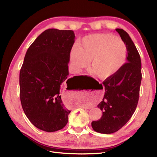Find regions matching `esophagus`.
Here are the masks:
<instances>
[{"label":"esophagus","mask_w":157,"mask_h":157,"mask_svg":"<svg viewBox=\"0 0 157 157\" xmlns=\"http://www.w3.org/2000/svg\"><path fill=\"white\" fill-rule=\"evenodd\" d=\"M81 108H84V109H86V107H80Z\"/></svg>","instance_id":"esophagus-1"}]
</instances>
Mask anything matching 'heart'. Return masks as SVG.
<instances>
[{"instance_id": "heart-1", "label": "heart", "mask_w": 157, "mask_h": 157, "mask_svg": "<svg viewBox=\"0 0 157 157\" xmlns=\"http://www.w3.org/2000/svg\"><path fill=\"white\" fill-rule=\"evenodd\" d=\"M126 56V46L121 38L109 34H94L85 36L78 48L71 50L70 60L76 71L87 67L91 60L93 72L99 78H107L121 69Z\"/></svg>"}]
</instances>
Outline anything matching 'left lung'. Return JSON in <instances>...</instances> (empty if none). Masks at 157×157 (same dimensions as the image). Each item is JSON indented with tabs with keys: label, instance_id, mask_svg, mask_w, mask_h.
Listing matches in <instances>:
<instances>
[{
	"label": "left lung",
	"instance_id": "obj_1",
	"mask_svg": "<svg viewBox=\"0 0 157 157\" xmlns=\"http://www.w3.org/2000/svg\"><path fill=\"white\" fill-rule=\"evenodd\" d=\"M126 44L127 63L111 77L103 82L105 94L98 104L102 116L92 122L94 131L101 134H112L120 130L130 119L139 100L141 82L140 56L129 35L122 29H116Z\"/></svg>",
	"mask_w": 157,
	"mask_h": 157
}]
</instances>
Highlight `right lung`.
<instances>
[{"label": "right lung", "instance_id": "1", "mask_svg": "<svg viewBox=\"0 0 157 157\" xmlns=\"http://www.w3.org/2000/svg\"><path fill=\"white\" fill-rule=\"evenodd\" d=\"M75 39L71 30L49 29L36 38L26 52L20 73V100L28 119L41 130L58 131L68 122L71 111L65 108L60 89L69 75ZM69 79L66 82L67 88Z\"/></svg>", "mask_w": 157, "mask_h": 157}]
</instances>
